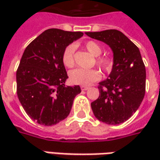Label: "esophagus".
Masks as SVG:
<instances>
[{
	"label": "esophagus",
	"instance_id": "34e87169",
	"mask_svg": "<svg viewBox=\"0 0 160 160\" xmlns=\"http://www.w3.org/2000/svg\"><path fill=\"white\" fill-rule=\"evenodd\" d=\"M80 88H81V90H82V91H87V90H88V89H89V87H83V86L80 87Z\"/></svg>",
	"mask_w": 160,
	"mask_h": 160
}]
</instances>
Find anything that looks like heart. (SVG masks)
<instances>
[{
  "instance_id": "obj_1",
  "label": "heart",
  "mask_w": 160,
  "mask_h": 160,
  "mask_svg": "<svg viewBox=\"0 0 160 160\" xmlns=\"http://www.w3.org/2000/svg\"><path fill=\"white\" fill-rule=\"evenodd\" d=\"M85 48L93 56L96 57V64L106 73H110L113 68V60L110 56H100L102 54V48L98 42L94 41H87L85 43ZM74 51L75 47L73 44L68 45L64 49L62 55V61L63 65L67 68H73L74 66ZM101 78V73L96 68L84 69L77 68L69 73V80L71 83L80 86H89Z\"/></svg>"
}]
</instances>
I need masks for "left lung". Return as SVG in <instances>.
<instances>
[{
    "label": "left lung",
    "instance_id": "1",
    "mask_svg": "<svg viewBox=\"0 0 160 160\" xmlns=\"http://www.w3.org/2000/svg\"><path fill=\"white\" fill-rule=\"evenodd\" d=\"M86 33L107 43L114 54L109 79L99 83V97L91 104L94 116L111 125L124 122L137 111L145 96L146 68L140 50L118 30Z\"/></svg>",
    "mask_w": 160,
    "mask_h": 160
}]
</instances>
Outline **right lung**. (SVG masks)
I'll use <instances>...</instances> for the list:
<instances>
[{
  "instance_id": "add662e5",
  "label": "right lung",
  "mask_w": 160,
  "mask_h": 160,
  "mask_svg": "<svg viewBox=\"0 0 160 160\" xmlns=\"http://www.w3.org/2000/svg\"><path fill=\"white\" fill-rule=\"evenodd\" d=\"M83 36L81 32L49 29L30 42L16 72L17 95L26 114L44 126L69 115L79 86L65 87L68 78L62 61L64 49Z\"/></svg>"
}]
</instances>
